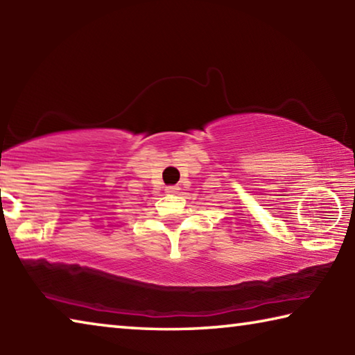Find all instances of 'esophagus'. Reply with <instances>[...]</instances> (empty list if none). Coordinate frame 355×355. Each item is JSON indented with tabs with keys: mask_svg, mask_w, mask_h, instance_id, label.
Masks as SVG:
<instances>
[{
	"mask_svg": "<svg viewBox=\"0 0 355 355\" xmlns=\"http://www.w3.org/2000/svg\"><path fill=\"white\" fill-rule=\"evenodd\" d=\"M178 191H180L178 186H167L166 188V192H169V194H177Z\"/></svg>",
	"mask_w": 355,
	"mask_h": 355,
	"instance_id": "obj_1",
	"label": "esophagus"
}]
</instances>
